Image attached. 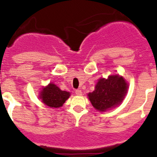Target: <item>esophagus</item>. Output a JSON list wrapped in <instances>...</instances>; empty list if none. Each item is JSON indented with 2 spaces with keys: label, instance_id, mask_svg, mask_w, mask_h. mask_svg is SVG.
<instances>
[{
  "label": "esophagus",
  "instance_id": "1",
  "mask_svg": "<svg viewBox=\"0 0 157 157\" xmlns=\"http://www.w3.org/2000/svg\"><path fill=\"white\" fill-rule=\"evenodd\" d=\"M75 94H77V95H82V91L80 90V89H77V90L75 91Z\"/></svg>",
  "mask_w": 157,
  "mask_h": 157
}]
</instances>
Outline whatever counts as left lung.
I'll return each instance as SVG.
<instances>
[{
    "mask_svg": "<svg viewBox=\"0 0 157 157\" xmlns=\"http://www.w3.org/2000/svg\"><path fill=\"white\" fill-rule=\"evenodd\" d=\"M127 91V83L120 76H110L98 80L95 90L88 94L92 106L99 111H106L123 101Z\"/></svg>",
    "mask_w": 157,
    "mask_h": 157,
    "instance_id": "8db88e82",
    "label": "left lung"
}]
</instances>
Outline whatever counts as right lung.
Here are the masks:
<instances>
[{
    "label": "right lung",
    "mask_w": 157,
    "mask_h": 157,
    "mask_svg": "<svg viewBox=\"0 0 157 157\" xmlns=\"http://www.w3.org/2000/svg\"><path fill=\"white\" fill-rule=\"evenodd\" d=\"M69 96V92L62 91L56 85L50 83L48 86L43 89L40 98L42 99V102L47 106L58 108L63 106Z\"/></svg>",
    "instance_id": "obj_1"
}]
</instances>
